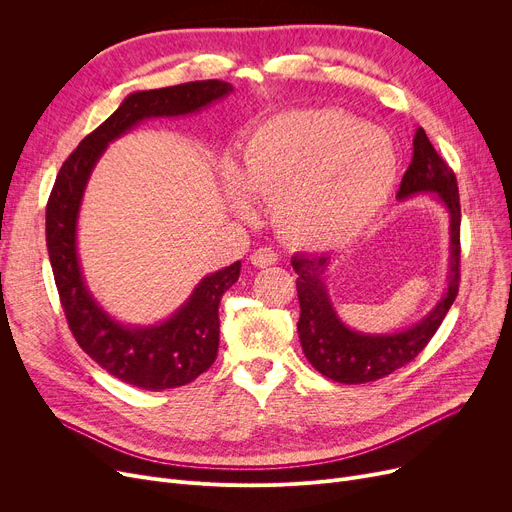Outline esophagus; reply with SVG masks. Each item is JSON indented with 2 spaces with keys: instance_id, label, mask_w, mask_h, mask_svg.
Here are the masks:
<instances>
[{
  "instance_id": "34e87169",
  "label": "esophagus",
  "mask_w": 512,
  "mask_h": 512,
  "mask_svg": "<svg viewBox=\"0 0 512 512\" xmlns=\"http://www.w3.org/2000/svg\"><path fill=\"white\" fill-rule=\"evenodd\" d=\"M249 259L255 267H267V265H274L278 261V253L272 251L270 247H259L251 253Z\"/></svg>"
}]
</instances>
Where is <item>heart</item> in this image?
<instances>
[{
    "label": "heart",
    "mask_w": 512,
    "mask_h": 512,
    "mask_svg": "<svg viewBox=\"0 0 512 512\" xmlns=\"http://www.w3.org/2000/svg\"><path fill=\"white\" fill-rule=\"evenodd\" d=\"M398 155L386 132L338 110H292L257 124L222 178L232 209L272 201L278 234L328 251L357 238L386 205Z\"/></svg>",
    "instance_id": "b5f03b06"
}]
</instances>
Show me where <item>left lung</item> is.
Masks as SVG:
<instances>
[{"mask_svg":"<svg viewBox=\"0 0 512 512\" xmlns=\"http://www.w3.org/2000/svg\"><path fill=\"white\" fill-rule=\"evenodd\" d=\"M432 193L450 218V270L442 299L421 321L394 334H365L348 328L336 315L326 288L330 255H294L292 267L299 274L297 292L301 319L297 324L303 353L326 378L340 384H367L382 380L411 363L438 332L452 307L461 282V201L456 176L429 143L423 128L413 139V159L402 176L396 197L400 201Z\"/></svg>","mask_w":512,"mask_h":512,"instance_id":"obj_1","label":"left lung"}]
</instances>
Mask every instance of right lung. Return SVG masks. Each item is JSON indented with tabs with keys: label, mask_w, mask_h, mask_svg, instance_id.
<instances>
[{
	"label": "right lung",
	"mask_w": 512,
	"mask_h": 512,
	"mask_svg": "<svg viewBox=\"0 0 512 512\" xmlns=\"http://www.w3.org/2000/svg\"><path fill=\"white\" fill-rule=\"evenodd\" d=\"M234 89L224 80H195L166 89L130 93L64 161L45 211L53 278L78 346L114 378L161 392L197 380L218 357L222 294L238 280L240 261L205 276L186 303L155 326H126L95 301L78 259V211L91 172L112 141L149 118L195 114Z\"/></svg>",
	"instance_id": "right-lung-1"
}]
</instances>
